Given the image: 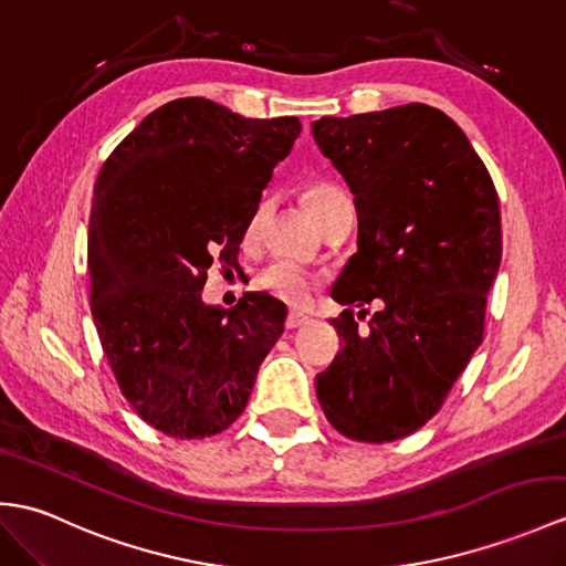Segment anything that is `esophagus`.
I'll return each mask as SVG.
<instances>
[{
	"instance_id": "34e87169",
	"label": "esophagus",
	"mask_w": 566,
	"mask_h": 566,
	"mask_svg": "<svg viewBox=\"0 0 566 566\" xmlns=\"http://www.w3.org/2000/svg\"><path fill=\"white\" fill-rule=\"evenodd\" d=\"M306 323H308V315H304V313H289L286 321H284L286 331H296V327L306 325Z\"/></svg>"
}]
</instances>
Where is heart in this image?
Here are the masks:
<instances>
[{
  "label": "heart",
  "mask_w": 566,
  "mask_h": 566,
  "mask_svg": "<svg viewBox=\"0 0 566 566\" xmlns=\"http://www.w3.org/2000/svg\"><path fill=\"white\" fill-rule=\"evenodd\" d=\"M301 200H304L315 223L323 229L325 221L333 217L337 205L347 200V195L337 186H333V182L313 180V182H306L304 190H301ZM265 217H268V205L260 202L253 209L251 219H248V227H245L248 239H253V235L260 233L262 223H265ZM260 286L274 298L284 301V304H304L313 292V280L308 272L292 265V262H274V265H270L260 274Z\"/></svg>",
  "instance_id": "b5f03b06"
}]
</instances>
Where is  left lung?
<instances>
[{"mask_svg":"<svg viewBox=\"0 0 566 566\" xmlns=\"http://www.w3.org/2000/svg\"><path fill=\"white\" fill-rule=\"evenodd\" d=\"M313 137L359 217L333 298L380 304L366 331L354 311L333 321L343 345L315 378L318 402L352 441H398L441 410L482 343L502 262L496 188L463 129L424 103L321 117Z\"/></svg>","mask_w":566,"mask_h":566,"instance_id":"left-lung-1","label":"left lung"}]
</instances>
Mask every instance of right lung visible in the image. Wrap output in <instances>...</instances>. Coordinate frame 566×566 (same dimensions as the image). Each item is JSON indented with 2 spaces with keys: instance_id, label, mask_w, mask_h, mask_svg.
Masks as SVG:
<instances>
[{
  "instance_id": "1",
  "label": "right lung",
  "mask_w": 566,
  "mask_h": 566,
  "mask_svg": "<svg viewBox=\"0 0 566 566\" xmlns=\"http://www.w3.org/2000/svg\"><path fill=\"white\" fill-rule=\"evenodd\" d=\"M298 117L253 120L207 98L149 113L103 161L88 219L91 315L133 410L174 439H207L245 410L284 304H202L212 262L239 255Z\"/></svg>"
}]
</instances>
